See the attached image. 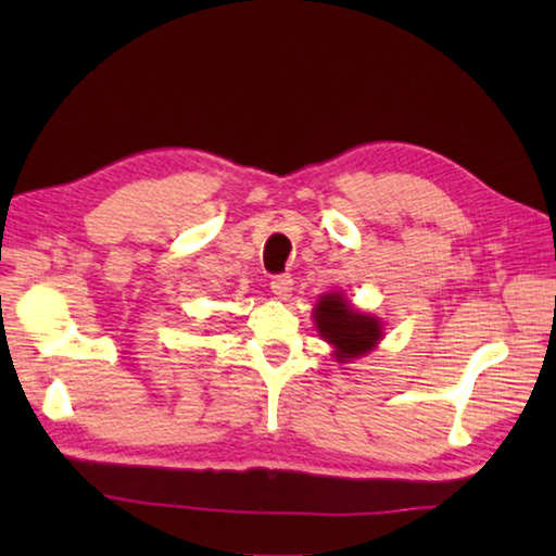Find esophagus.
Returning a JSON list of instances; mask_svg holds the SVG:
<instances>
[{"label":"esophagus","mask_w":556,"mask_h":556,"mask_svg":"<svg viewBox=\"0 0 556 556\" xmlns=\"http://www.w3.org/2000/svg\"><path fill=\"white\" fill-rule=\"evenodd\" d=\"M269 289H271V293H275V296H279V299H289V296H291V291H293V279H291L289 275H277V277H271V281H269Z\"/></svg>","instance_id":"1"}]
</instances>
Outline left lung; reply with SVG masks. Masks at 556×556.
I'll list each match as a JSON object with an SVG mask.
<instances>
[{
    "mask_svg": "<svg viewBox=\"0 0 556 556\" xmlns=\"http://www.w3.org/2000/svg\"><path fill=\"white\" fill-rule=\"evenodd\" d=\"M315 325L329 344H334L337 358L341 363H349L351 358L368 353L382 334L380 323L370 315L349 308L341 293H327V296L320 299L315 308Z\"/></svg>",
    "mask_w": 556,
    "mask_h": 556,
    "instance_id": "obj_1",
    "label": "left lung"
}]
</instances>
